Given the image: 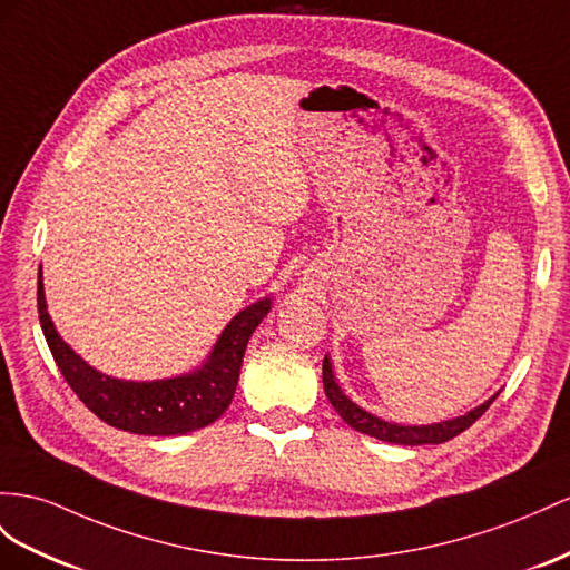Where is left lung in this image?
Masks as SVG:
<instances>
[{"mask_svg":"<svg viewBox=\"0 0 570 570\" xmlns=\"http://www.w3.org/2000/svg\"><path fill=\"white\" fill-rule=\"evenodd\" d=\"M323 387H325V395L332 402L334 410L337 414L346 421L348 426L377 438V441H385V443H397V445H438V443H445L450 438L460 435L462 431L470 429L474 421L484 414L491 402L495 400V395L491 400H487L476 410H472L470 414L458 416V419H450V421H441V424H431V426H400V424H390V421L377 419L373 414H368L366 410H361L358 404H354L348 400L344 392L340 390V385L334 383V375H332V366H330V358L325 356L323 361Z\"/></svg>","mask_w":570,"mask_h":570,"instance_id":"obj_1","label":"left lung"}]
</instances>
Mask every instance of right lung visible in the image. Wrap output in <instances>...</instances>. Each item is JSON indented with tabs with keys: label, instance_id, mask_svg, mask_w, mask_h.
<instances>
[{
	"label": "right lung",
	"instance_id": "1",
	"mask_svg": "<svg viewBox=\"0 0 570 570\" xmlns=\"http://www.w3.org/2000/svg\"><path fill=\"white\" fill-rule=\"evenodd\" d=\"M269 313V298L253 303L226 325L212 356L195 373L170 381H118L91 368L57 334L38 274V315L46 342L67 385L108 426L139 435H183L209 426L233 400L247 340Z\"/></svg>",
	"mask_w": 570,
	"mask_h": 570
}]
</instances>
